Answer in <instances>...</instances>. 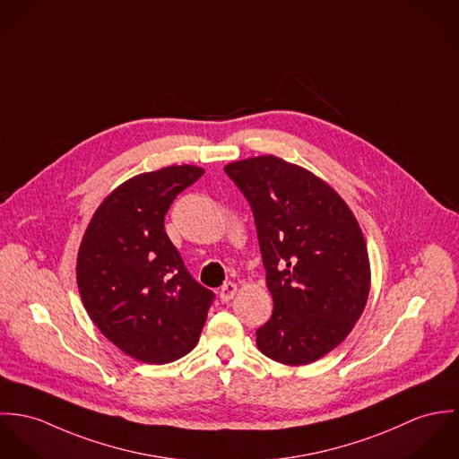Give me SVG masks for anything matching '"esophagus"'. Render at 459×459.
I'll return each mask as SVG.
<instances>
[{
    "mask_svg": "<svg viewBox=\"0 0 459 459\" xmlns=\"http://www.w3.org/2000/svg\"><path fill=\"white\" fill-rule=\"evenodd\" d=\"M238 290H239V287H238L236 283L227 281V283L221 287V290H220V299H221V303H229L230 299H234V296L238 294Z\"/></svg>",
    "mask_w": 459,
    "mask_h": 459,
    "instance_id": "34e87169",
    "label": "esophagus"
}]
</instances>
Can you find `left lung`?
I'll list each match as a JSON object with an SVG mask.
<instances>
[{
	"instance_id": "1",
	"label": "left lung",
	"mask_w": 459,
	"mask_h": 459,
	"mask_svg": "<svg viewBox=\"0 0 459 459\" xmlns=\"http://www.w3.org/2000/svg\"><path fill=\"white\" fill-rule=\"evenodd\" d=\"M223 169L252 205L274 305L256 347L287 366L315 362L351 334L366 307L371 267L359 221L327 181L280 156Z\"/></svg>"
}]
</instances>
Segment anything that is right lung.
Masks as SVG:
<instances>
[{"instance_id":"add662e5","label":"right lung","mask_w":459,"mask_h":459,"mask_svg":"<svg viewBox=\"0 0 459 459\" xmlns=\"http://www.w3.org/2000/svg\"><path fill=\"white\" fill-rule=\"evenodd\" d=\"M204 174L170 165L137 174L97 207L77 254V287L93 324L121 352L167 364L192 352L212 292L186 271L165 232L172 201Z\"/></svg>"}]
</instances>
